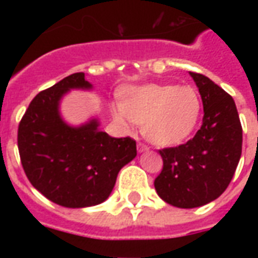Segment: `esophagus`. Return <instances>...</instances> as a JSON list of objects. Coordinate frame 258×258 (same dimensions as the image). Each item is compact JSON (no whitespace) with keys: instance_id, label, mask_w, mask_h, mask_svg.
<instances>
[{"instance_id":"esophagus-1","label":"esophagus","mask_w":258,"mask_h":258,"mask_svg":"<svg viewBox=\"0 0 258 258\" xmlns=\"http://www.w3.org/2000/svg\"><path fill=\"white\" fill-rule=\"evenodd\" d=\"M137 149L140 153H144V152L149 151V148L145 145V144H142V142H138V145H137Z\"/></svg>"}]
</instances>
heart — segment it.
Masks as SVG:
<instances>
[{
  "instance_id": "1",
  "label": "heart",
  "mask_w": 258,
  "mask_h": 258,
  "mask_svg": "<svg viewBox=\"0 0 258 258\" xmlns=\"http://www.w3.org/2000/svg\"><path fill=\"white\" fill-rule=\"evenodd\" d=\"M200 114V98L189 85L148 84L125 94L114 106V117L142 133L157 146L178 145L194 131Z\"/></svg>"
}]
</instances>
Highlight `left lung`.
Here are the masks:
<instances>
[{"label": "left lung", "mask_w": 258, "mask_h": 258, "mask_svg": "<svg viewBox=\"0 0 258 258\" xmlns=\"http://www.w3.org/2000/svg\"><path fill=\"white\" fill-rule=\"evenodd\" d=\"M203 102V124L184 145L162 149L155 189L179 209L200 207L227 189L242 155V125L232 96L203 74L189 72Z\"/></svg>", "instance_id": "obj_1"}]
</instances>
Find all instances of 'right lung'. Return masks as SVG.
Returning <instances> with one entry per match:
<instances>
[{"label": "right lung", "instance_id": "obj_1", "mask_svg": "<svg viewBox=\"0 0 258 258\" xmlns=\"http://www.w3.org/2000/svg\"><path fill=\"white\" fill-rule=\"evenodd\" d=\"M72 90L90 91L92 84L74 73L37 94L19 124L18 148L38 192L59 206L83 209L109 198L118 171L137 156V144L101 131L95 117L81 125L66 123L59 109Z\"/></svg>", "mask_w": 258, "mask_h": 258}]
</instances>
